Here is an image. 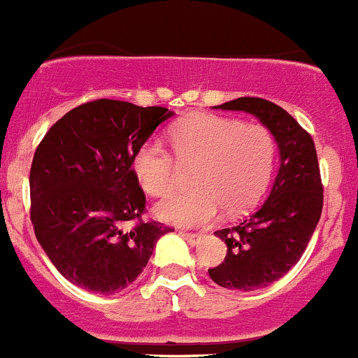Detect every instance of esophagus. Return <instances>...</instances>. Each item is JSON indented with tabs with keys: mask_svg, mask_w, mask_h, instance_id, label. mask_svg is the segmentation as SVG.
I'll list each match as a JSON object with an SVG mask.
<instances>
[{
	"mask_svg": "<svg viewBox=\"0 0 358 358\" xmlns=\"http://www.w3.org/2000/svg\"><path fill=\"white\" fill-rule=\"evenodd\" d=\"M181 235H182V238H185L186 242H188L189 245H192V248H194V245H197V243L202 240V236L201 235H195V233H181Z\"/></svg>",
	"mask_w": 358,
	"mask_h": 358,
	"instance_id": "obj_1",
	"label": "esophagus"
}]
</instances>
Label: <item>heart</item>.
<instances>
[{
	"label": "heart",
	"mask_w": 358,
	"mask_h": 358,
	"mask_svg": "<svg viewBox=\"0 0 358 358\" xmlns=\"http://www.w3.org/2000/svg\"><path fill=\"white\" fill-rule=\"evenodd\" d=\"M177 161L197 164L194 192L159 202L156 217L166 224L199 227L226 208L235 215L249 210L267 188L276 157L273 132L260 123H242L227 116L195 113L170 131ZM163 143L147 141L132 159V172L150 197L172 194L179 181V164Z\"/></svg>",
	"instance_id": "1"
}]
</instances>
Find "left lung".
Instances as JSON below:
<instances>
[{
    "label": "left lung",
    "mask_w": 358,
    "mask_h": 358,
    "mask_svg": "<svg viewBox=\"0 0 358 358\" xmlns=\"http://www.w3.org/2000/svg\"><path fill=\"white\" fill-rule=\"evenodd\" d=\"M215 109L243 110L273 132L280 150V169L262 206L238 226L215 236L227 245L220 265L208 268L224 289H262L299 262L317 227L322 211V185L312 136L276 103L242 96Z\"/></svg>",
    "instance_id": "8db88e82"
}]
</instances>
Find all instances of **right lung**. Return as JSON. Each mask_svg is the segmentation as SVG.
I'll use <instances>...</instances> for the list:
<instances>
[{
    "label": "right lung",
    "instance_id": "obj_1",
    "mask_svg": "<svg viewBox=\"0 0 358 358\" xmlns=\"http://www.w3.org/2000/svg\"><path fill=\"white\" fill-rule=\"evenodd\" d=\"M164 107L94 100L46 132L30 170L31 224L57 271L80 289L115 294L143 273L170 227L141 220L145 195L132 159L161 123Z\"/></svg>",
    "mask_w": 358,
    "mask_h": 358
}]
</instances>
